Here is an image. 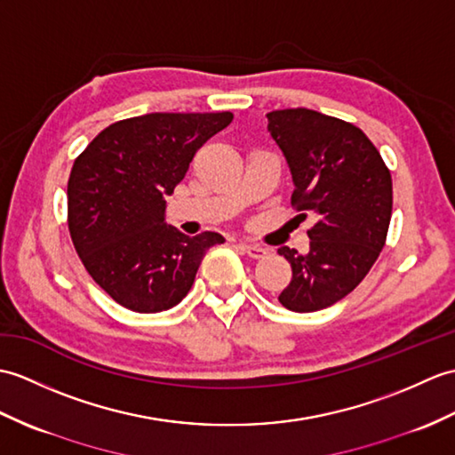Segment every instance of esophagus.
<instances>
[{
  "instance_id": "obj_1",
  "label": "esophagus",
  "mask_w": 455,
  "mask_h": 455,
  "mask_svg": "<svg viewBox=\"0 0 455 455\" xmlns=\"http://www.w3.org/2000/svg\"><path fill=\"white\" fill-rule=\"evenodd\" d=\"M242 248H244V251L248 253L250 258H253V259H261V258H266L267 253H269L267 248L258 246V244H244Z\"/></svg>"
}]
</instances>
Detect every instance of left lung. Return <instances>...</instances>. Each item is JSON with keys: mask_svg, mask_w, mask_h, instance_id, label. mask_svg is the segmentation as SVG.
Here are the masks:
<instances>
[{"mask_svg": "<svg viewBox=\"0 0 455 455\" xmlns=\"http://www.w3.org/2000/svg\"><path fill=\"white\" fill-rule=\"evenodd\" d=\"M267 130L291 168L292 209L312 213L310 251L283 246L292 279L279 302L315 312L353 292L386 244L392 219V174L374 143L345 120L308 108L273 110Z\"/></svg>", "mask_w": 455, "mask_h": 455, "instance_id": "1", "label": "left lung"}]
</instances>
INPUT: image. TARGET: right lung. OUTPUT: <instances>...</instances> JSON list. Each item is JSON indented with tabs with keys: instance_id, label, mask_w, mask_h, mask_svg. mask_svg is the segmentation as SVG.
<instances>
[{
	"instance_id": "right-lung-1",
	"label": "right lung",
	"mask_w": 455,
	"mask_h": 455,
	"mask_svg": "<svg viewBox=\"0 0 455 455\" xmlns=\"http://www.w3.org/2000/svg\"><path fill=\"white\" fill-rule=\"evenodd\" d=\"M230 112H155L102 130L73 163L68 227L92 281L124 308L155 314L189 292L217 232L186 236L164 223V196L182 182Z\"/></svg>"
}]
</instances>
